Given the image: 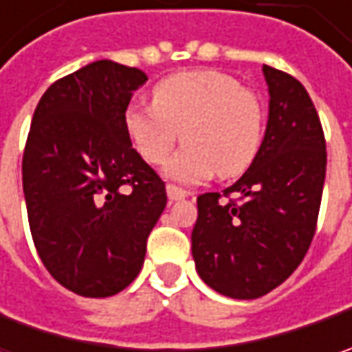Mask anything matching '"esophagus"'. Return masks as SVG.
Segmentation results:
<instances>
[{
	"label": "esophagus",
	"mask_w": 352,
	"mask_h": 352,
	"mask_svg": "<svg viewBox=\"0 0 352 352\" xmlns=\"http://www.w3.org/2000/svg\"><path fill=\"white\" fill-rule=\"evenodd\" d=\"M166 194H168L170 201H180V199H184V197H188V192H184V190L176 188V186H172V184L166 186Z\"/></svg>",
	"instance_id": "1"
}]
</instances>
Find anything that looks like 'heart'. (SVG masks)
<instances>
[{
    "instance_id": "1",
    "label": "heart",
    "mask_w": 352,
    "mask_h": 352,
    "mask_svg": "<svg viewBox=\"0 0 352 352\" xmlns=\"http://www.w3.org/2000/svg\"><path fill=\"white\" fill-rule=\"evenodd\" d=\"M153 105H129L123 127L137 153L151 164L164 162L178 139L182 148L164 166L172 182L194 186L235 178L249 168L263 142L258 98L217 70H186L160 80Z\"/></svg>"
}]
</instances>
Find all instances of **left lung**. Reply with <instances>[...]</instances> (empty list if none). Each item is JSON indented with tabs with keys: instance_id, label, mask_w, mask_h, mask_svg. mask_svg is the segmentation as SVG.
<instances>
[{
	"instance_id": "obj_1",
	"label": "left lung",
	"mask_w": 352,
	"mask_h": 352,
	"mask_svg": "<svg viewBox=\"0 0 352 352\" xmlns=\"http://www.w3.org/2000/svg\"><path fill=\"white\" fill-rule=\"evenodd\" d=\"M268 123L249 170L223 196L197 197L192 254L199 278L227 298L254 300L280 286L304 261L316 233L325 137L305 88L263 64Z\"/></svg>"
}]
</instances>
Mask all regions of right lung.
Segmentation results:
<instances>
[{
    "mask_svg": "<svg viewBox=\"0 0 352 352\" xmlns=\"http://www.w3.org/2000/svg\"><path fill=\"white\" fill-rule=\"evenodd\" d=\"M148 78L96 60L36 105L23 155L34 247L50 276L84 298L125 290L141 272L166 188L133 148L123 113Z\"/></svg>",
    "mask_w": 352,
    "mask_h": 352,
    "instance_id": "obj_1",
    "label": "right lung"
}]
</instances>
